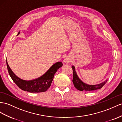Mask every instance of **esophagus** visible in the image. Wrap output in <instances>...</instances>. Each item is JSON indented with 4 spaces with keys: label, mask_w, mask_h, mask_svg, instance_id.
I'll list each match as a JSON object with an SVG mask.
<instances>
[{
    "label": "esophagus",
    "mask_w": 122,
    "mask_h": 122,
    "mask_svg": "<svg viewBox=\"0 0 122 122\" xmlns=\"http://www.w3.org/2000/svg\"><path fill=\"white\" fill-rule=\"evenodd\" d=\"M63 61L64 63H69V62H70V59L69 58H65V59H64L63 60Z\"/></svg>",
    "instance_id": "1"
}]
</instances>
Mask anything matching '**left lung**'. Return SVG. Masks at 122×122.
<instances>
[{
  "mask_svg": "<svg viewBox=\"0 0 122 122\" xmlns=\"http://www.w3.org/2000/svg\"><path fill=\"white\" fill-rule=\"evenodd\" d=\"M73 71V82L74 83V86L79 91H91L93 90H96L101 89L102 87L105 85V84L107 82V80H106L104 82L101 83L98 85H90L82 82L81 79L78 76L77 74L75 71V67L74 66H71Z\"/></svg>",
  "mask_w": 122,
  "mask_h": 122,
  "instance_id": "left-lung-1",
  "label": "left lung"
}]
</instances>
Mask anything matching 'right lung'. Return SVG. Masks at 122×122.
I'll list each match as a JSON object with an SVG mask.
<instances>
[{
  "mask_svg": "<svg viewBox=\"0 0 122 122\" xmlns=\"http://www.w3.org/2000/svg\"><path fill=\"white\" fill-rule=\"evenodd\" d=\"M20 34L18 32L17 35ZM7 66L9 75L15 83L24 91L30 93H40L46 91L51 85L56 71L62 66V62H58L40 77L31 80H24L16 76L9 67L7 60H6Z\"/></svg>",
  "mask_w": 122,
  "mask_h": 122,
  "instance_id": "right-lung-1",
  "label": "right lung"
}]
</instances>
